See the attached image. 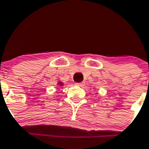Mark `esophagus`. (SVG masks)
Listing matches in <instances>:
<instances>
[{
  "mask_svg": "<svg viewBox=\"0 0 149 149\" xmlns=\"http://www.w3.org/2000/svg\"><path fill=\"white\" fill-rule=\"evenodd\" d=\"M76 85L79 86V87H83L84 85V82H79V83H76Z\"/></svg>",
  "mask_w": 149,
  "mask_h": 149,
  "instance_id": "obj_1",
  "label": "esophagus"
}]
</instances>
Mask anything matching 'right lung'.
Returning a JSON list of instances; mask_svg holds the SVG:
<instances>
[{
    "label": "right lung",
    "mask_w": 149,
    "mask_h": 149,
    "mask_svg": "<svg viewBox=\"0 0 149 149\" xmlns=\"http://www.w3.org/2000/svg\"><path fill=\"white\" fill-rule=\"evenodd\" d=\"M59 84H60V86H62V83H61V82H59Z\"/></svg>",
    "instance_id": "1"
}]
</instances>
